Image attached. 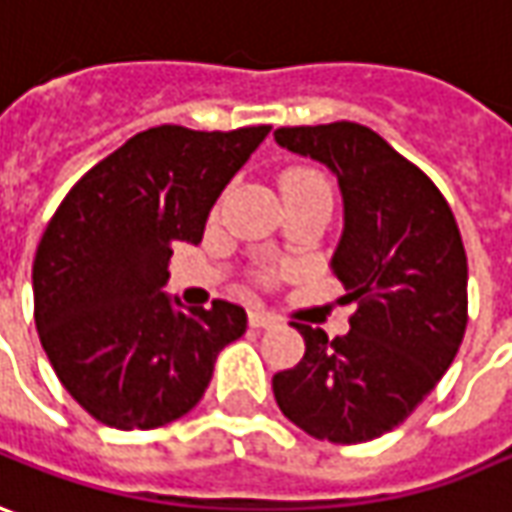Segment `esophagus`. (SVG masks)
Wrapping results in <instances>:
<instances>
[{"mask_svg": "<svg viewBox=\"0 0 512 512\" xmlns=\"http://www.w3.org/2000/svg\"><path fill=\"white\" fill-rule=\"evenodd\" d=\"M248 321L253 329H270L279 324V318H276V315H270V312L264 310V307H250Z\"/></svg>", "mask_w": 512, "mask_h": 512, "instance_id": "obj_1", "label": "esophagus"}]
</instances>
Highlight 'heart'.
<instances>
[{"instance_id":"1","label":"heart","mask_w":512,"mask_h":512,"mask_svg":"<svg viewBox=\"0 0 512 512\" xmlns=\"http://www.w3.org/2000/svg\"><path fill=\"white\" fill-rule=\"evenodd\" d=\"M281 191H321L329 194L327 180L312 168H293L281 177Z\"/></svg>"}]
</instances>
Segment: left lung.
I'll use <instances>...</instances> for the list:
<instances>
[{
	"instance_id": "8db88e82",
	"label": "left lung",
	"mask_w": 512,
	"mask_h": 512,
	"mask_svg": "<svg viewBox=\"0 0 512 512\" xmlns=\"http://www.w3.org/2000/svg\"><path fill=\"white\" fill-rule=\"evenodd\" d=\"M276 143L327 166L344 197L329 270L358 310L349 332L293 324L304 358L273 375L281 414L315 440L369 442L423 403L468 324V259L440 188L369 126H284Z\"/></svg>"
}]
</instances>
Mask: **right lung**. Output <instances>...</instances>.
Here are the masks:
<instances>
[{
	"mask_svg": "<svg viewBox=\"0 0 512 512\" xmlns=\"http://www.w3.org/2000/svg\"><path fill=\"white\" fill-rule=\"evenodd\" d=\"M267 132L154 126L58 205L33 262L36 329L58 380L98 423L149 431L183 417L216 355L245 335L239 304L183 307L163 287L174 242L200 245L214 202Z\"/></svg>",
	"mask_w": 512,
	"mask_h": 512,
	"instance_id": "right-lung-1",
	"label": "right lung"
}]
</instances>
